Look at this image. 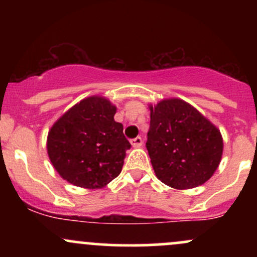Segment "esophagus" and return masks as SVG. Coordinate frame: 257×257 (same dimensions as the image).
Masks as SVG:
<instances>
[{"mask_svg": "<svg viewBox=\"0 0 257 257\" xmlns=\"http://www.w3.org/2000/svg\"><path fill=\"white\" fill-rule=\"evenodd\" d=\"M131 144H132V146H133V147H135V149H138V147H141V146H143V139H141L140 137L132 139V140H131Z\"/></svg>", "mask_w": 257, "mask_h": 257, "instance_id": "1", "label": "esophagus"}]
</instances>
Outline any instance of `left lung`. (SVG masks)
<instances>
[{"instance_id": "obj_1", "label": "left lung", "mask_w": 257, "mask_h": 257, "mask_svg": "<svg viewBox=\"0 0 257 257\" xmlns=\"http://www.w3.org/2000/svg\"><path fill=\"white\" fill-rule=\"evenodd\" d=\"M150 111L146 147L156 176L176 190L208 181L222 157L219 129L181 99L162 100Z\"/></svg>"}]
</instances>
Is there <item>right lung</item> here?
Returning <instances> with one entry per match:
<instances>
[{
    "label": "right lung",
    "instance_id": "add662e5",
    "mask_svg": "<svg viewBox=\"0 0 257 257\" xmlns=\"http://www.w3.org/2000/svg\"><path fill=\"white\" fill-rule=\"evenodd\" d=\"M116 106L102 96H89L72 106L53 124L47 151L64 180L83 188H101L119 175L131 144L122 123L113 119Z\"/></svg>",
    "mask_w": 257,
    "mask_h": 257
}]
</instances>
